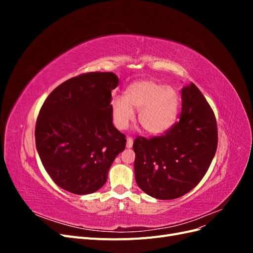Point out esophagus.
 I'll use <instances>...</instances> for the list:
<instances>
[{
  "mask_svg": "<svg viewBox=\"0 0 253 253\" xmlns=\"http://www.w3.org/2000/svg\"><path fill=\"white\" fill-rule=\"evenodd\" d=\"M133 142H134V140L128 137V138L126 139V148L127 149H131L133 147Z\"/></svg>",
  "mask_w": 253,
  "mask_h": 253,
  "instance_id": "34e87169",
  "label": "esophagus"
}]
</instances>
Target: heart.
<instances>
[{
	"label": "heart",
	"instance_id": "1",
	"mask_svg": "<svg viewBox=\"0 0 253 253\" xmlns=\"http://www.w3.org/2000/svg\"><path fill=\"white\" fill-rule=\"evenodd\" d=\"M138 111V121L147 133L159 135L167 132L178 117L179 95L172 86L151 80H138L129 84L126 97L113 98L112 117L115 126L126 129Z\"/></svg>",
	"mask_w": 253,
	"mask_h": 253
}]
</instances>
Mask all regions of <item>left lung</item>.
Here are the masks:
<instances>
[{"mask_svg":"<svg viewBox=\"0 0 253 253\" xmlns=\"http://www.w3.org/2000/svg\"><path fill=\"white\" fill-rule=\"evenodd\" d=\"M181 99L179 121L166 135L133 143L137 185L157 200H174L196 187L217 148L216 119L201 90L191 83Z\"/></svg>","mask_w":253,"mask_h":253,"instance_id":"obj_1","label":"left lung"}]
</instances>
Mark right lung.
<instances>
[{
	"mask_svg": "<svg viewBox=\"0 0 253 253\" xmlns=\"http://www.w3.org/2000/svg\"><path fill=\"white\" fill-rule=\"evenodd\" d=\"M114 73H88L68 79L44 101L36 125V147L44 169L60 188L90 194L108 179L126 149V136L113 125Z\"/></svg>",
	"mask_w": 253,
	"mask_h": 253,
	"instance_id": "right-lung-1",
	"label": "right lung"
}]
</instances>
